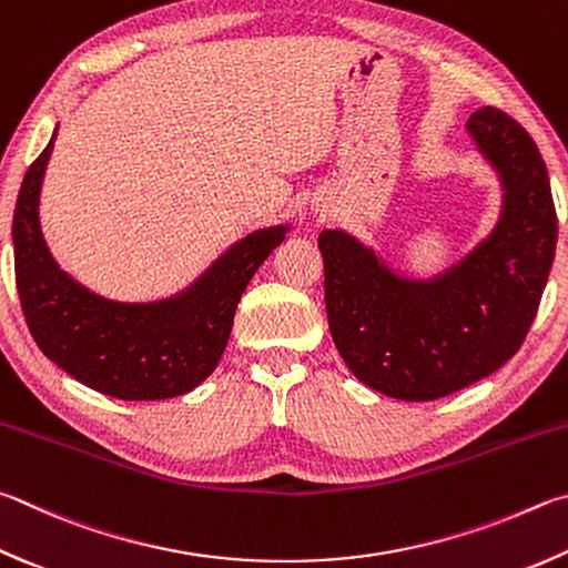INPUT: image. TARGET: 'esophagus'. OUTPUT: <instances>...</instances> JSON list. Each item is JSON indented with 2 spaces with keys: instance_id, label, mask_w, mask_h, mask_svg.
<instances>
[{
  "instance_id": "esophagus-1",
  "label": "esophagus",
  "mask_w": 568,
  "mask_h": 568,
  "mask_svg": "<svg viewBox=\"0 0 568 568\" xmlns=\"http://www.w3.org/2000/svg\"><path fill=\"white\" fill-rule=\"evenodd\" d=\"M320 215H325V213H320Z\"/></svg>"
}]
</instances>
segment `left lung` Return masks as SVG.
<instances>
[{
	"instance_id": "8db88e82",
	"label": "left lung",
	"mask_w": 568,
	"mask_h": 568,
	"mask_svg": "<svg viewBox=\"0 0 568 568\" xmlns=\"http://www.w3.org/2000/svg\"><path fill=\"white\" fill-rule=\"evenodd\" d=\"M501 189L494 229L432 275L399 271L345 229H325V307L339 357L379 395L427 402L491 375L521 347L556 253L546 163L499 109L464 123Z\"/></svg>"
}]
</instances>
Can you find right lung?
Segmentation results:
<instances>
[{"label": "right lung", "mask_w": 568, "mask_h": 568, "mask_svg": "<svg viewBox=\"0 0 568 568\" xmlns=\"http://www.w3.org/2000/svg\"><path fill=\"white\" fill-rule=\"evenodd\" d=\"M57 129L27 171L12 223L17 291L29 333L51 363L101 395H185L219 365L243 291L293 225L277 223L243 235L191 285L161 301H111L61 271L41 233V183Z\"/></svg>", "instance_id": "right-lung-1"}]
</instances>
